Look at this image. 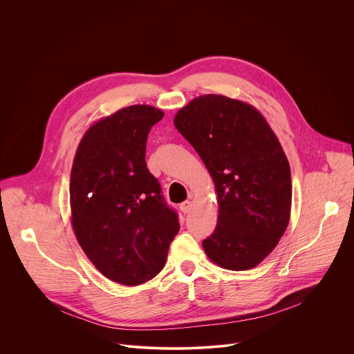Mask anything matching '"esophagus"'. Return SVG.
Returning <instances> with one entry per match:
<instances>
[{
  "mask_svg": "<svg viewBox=\"0 0 354 354\" xmlns=\"http://www.w3.org/2000/svg\"><path fill=\"white\" fill-rule=\"evenodd\" d=\"M192 207H193V203H192L190 200H186V201H183V203H180V212L185 213V214L190 213Z\"/></svg>",
  "mask_w": 354,
  "mask_h": 354,
  "instance_id": "34e87169",
  "label": "esophagus"
}]
</instances>
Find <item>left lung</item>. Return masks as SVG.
I'll list each match as a JSON object with an SVG mask.
<instances>
[{
    "instance_id": "obj_1",
    "label": "left lung",
    "mask_w": 354,
    "mask_h": 354,
    "mask_svg": "<svg viewBox=\"0 0 354 354\" xmlns=\"http://www.w3.org/2000/svg\"><path fill=\"white\" fill-rule=\"evenodd\" d=\"M174 123L216 185L218 217L203 241L206 255L228 270L258 266L290 221L291 172L276 134L254 106L214 93L190 100Z\"/></svg>"
}]
</instances>
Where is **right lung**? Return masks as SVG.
Masks as SVG:
<instances>
[{
  "label": "right lung",
  "instance_id": "add662e5",
  "mask_svg": "<svg viewBox=\"0 0 354 354\" xmlns=\"http://www.w3.org/2000/svg\"><path fill=\"white\" fill-rule=\"evenodd\" d=\"M164 112L133 105L84 134L70 179L71 224L93 266L112 281L138 286L164 268L178 214L145 164L147 136Z\"/></svg>",
  "mask_w": 354,
  "mask_h": 354
}]
</instances>
